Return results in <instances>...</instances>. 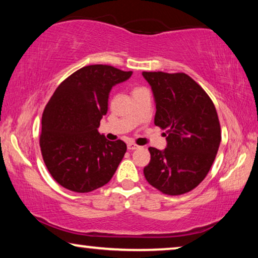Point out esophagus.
I'll return each mask as SVG.
<instances>
[{
  "mask_svg": "<svg viewBox=\"0 0 258 258\" xmlns=\"http://www.w3.org/2000/svg\"><path fill=\"white\" fill-rule=\"evenodd\" d=\"M128 149L129 150H135V149H139V146H137V144H135V143H128Z\"/></svg>",
  "mask_w": 258,
  "mask_h": 258,
  "instance_id": "34e87169",
  "label": "esophagus"
}]
</instances>
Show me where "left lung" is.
Here are the masks:
<instances>
[{
  "instance_id": "1",
  "label": "left lung",
  "mask_w": 258,
  "mask_h": 258,
  "mask_svg": "<svg viewBox=\"0 0 258 258\" xmlns=\"http://www.w3.org/2000/svg\"><path fill=\"white\" fill-rule=\"evenodd\" d=\"M142 75L155 97V125L167 130V148H149L150 162L144 176L165 195L191 191L206 178L220 147L216 108L203 88L184 73Z\"/></svg>"
}]
</instances>
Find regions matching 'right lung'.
I'll use <instances>...</instances> for the list:
<instances>
[{
    "label": "right lung",
    "instance_id": "add662e5",
    "mask_svg": "<svg viewBox=\"0 0 258 258\" xmlns=\"http://www.w3.org/2000/svg\"><path fill=\"white\" fill-rule=\"evenodd\" d=\"M132 74L105 64L83 67L56 88L45 105L41 153L48 171L63 188L89 192L114 176L126 144L108 141L97 128L108 111L111 88Z\"/></svg>",
    "mask_w": 258,
    "mask_h": 258
}]
</instances>
